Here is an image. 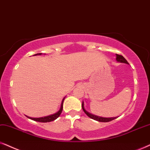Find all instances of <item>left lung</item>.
<instances>
[{
    "instance_id": "8db88e82",
    "label": "left lung",
    "mask_w": 150,
    "mask_h": 150,
    "mask_svg": "<svg viewBox=\"0 0 150 150\" xmlns=\"http://www.w3.org/2000/svg\"><path fill=\"white\" fill-rule=\"evenodd\" d=\"M115 55H116V61L117 62H120V63H125V64H129L127 61L124 58V57L122 56V55H120V54H115ZM81 107H82L83 111H84V113H86V114L88 115L89 117H91V118L93 119V120H97V121H98V122H110V121H111V120H114V119H115V118H117L116 117H100V116H98V115L91 114V113H90L89 112H88V111H87L86 110L84 109V102H82V105H81Z\"/></svg>"
}]
</instances>
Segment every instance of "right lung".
Wrapping results in <instances>:
<instances>
[{
    "label": "right lung",
    "instance_id": "right-lung-1",
    "mask_svg": "<svg viewBox=\"0 0 150 150\" xmlns=\"http://www.w3.org/2000/svg\"><path fill=\"white\" fill-rule=\"evenodd\" d=\"M42 54V53H38V54H36L35 55H40V54ZM64 98L62 100V104H61V107H60V109L57 112L54 113V114L52 115H48V116H45V117H29V116H27L28 118L31 119V120H35V121H37V122H51V121H53L54 120H56L57 117L59 116L60 114L62 113V109H63V103H64Z\"/></svg>",
    "mask_w": 150,
    "mask_h": 150
}]
</instances>
